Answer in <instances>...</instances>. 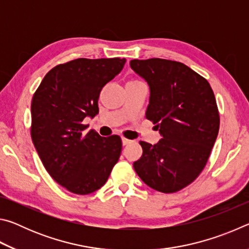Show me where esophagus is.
Here are the masks:
<instances>
[{"label":"esophagus","mask_w":249,"mask_h":249,"mask_svg":"<svg viewBox=\"0 0 249 249\" xmlns=\"http://www.w3.org/2000/svg\"><path fill=\"white\" fill-rule=\"evenodd\" d=\"M122 142H123V145H124V146H126V145L130 144V142H132V141H130V140H127V138H125V137H123V138H122Z\"/></svg>","instance_id":"obj_1"}]
</instances>
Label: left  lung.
<instances>
[{
	"label": "left lung",
	"instance_id": "1",
	"mask_svg": "<svg viewBox=\"0 0 249 249\" xmlns=\"http://www.w3.org/2000/svg\"><path fill=\"white\" fill-rule=\"evenodd\" d=\"M130 68L150 89L146 119L162 138L140 142L138 177L154 190L174 193L192 183L205 167L220 128L216 100L208 80L188 66L167 59H134Z\"/></svg>",
	"mask_w": 249,
	"mask_h": 249
}]
</instances>
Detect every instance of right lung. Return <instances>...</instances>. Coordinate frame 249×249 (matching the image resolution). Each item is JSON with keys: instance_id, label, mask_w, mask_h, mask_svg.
<instances>
[{"instance_id": "add662e5", "label": "right lung", "mask_w": 249, "mask_h": 249, "mask_svg": "<svg viewBox=\"0 0 249 249\" xmlns=\"http://www.w3.org/2000/svg\"><path fill=\"white\" fill-rule=\"evenodd\" d=\"M125 62L124 58L74 59L53 67L34 93V146L52 178L75 195L99 190L119 161L121 137L86 134L82 122L98 114L101 90Z\"/></svg>"}]
</instances>
